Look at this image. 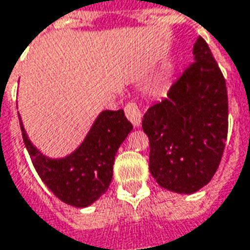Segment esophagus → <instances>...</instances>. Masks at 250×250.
Here are the masks:
<instances>
[{"label":"esophagus","instance_id":"obj_1","mask_svg":"<svg viewBox=\"0 0 250 250\" xmlns=\"http://www.w3.org/2000/svg\"><path fill=\"white\" fill-rule=\"evenodd\" d=\"M125 115L131 121V124L134 126H139L142 122V112L139 109V106L135 102H128L125 105Z\"/></svg>","mask_w":250,"mask_h":250}]
</instances>
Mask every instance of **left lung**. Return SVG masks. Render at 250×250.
I'll use <instances>...</instances> for the list:
<instances>
[{"label":"left lung","mask_w":250,"mask_h":250,"mask_svg":"<svg viewBox=\"0 0 250 250\" xmlns=\"http://www.w3.org/2000/svg\"><path fill=\"white\" fill-rule=\"evenodd\" d=\"M193 57L168 97L142 119L152 176L176 193H193L209 184L228 136L226 82L202 37L193 45Z\"/></svg>","instance_id":"left-lung-1"}]
</instances>
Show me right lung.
<instances>
[{"label": "right lung", "mask_w": 250, "mask_h": 250, "mask_svg": "<svg viewBox=\"0 0 250 250\" xmlns=\"http://www.w3.org/2000/svg\"><path fill=\"white\" fill-rule=\"evenodd\" d=\"M20 125L42 182L63 204L75 208H86L108 190L116 151L132 131V124L122 109L102 111L77 151L61 159H51L31 144L21 121Z\"/></svg>", "instance_id": "right-lung-1"}]
</instances>
